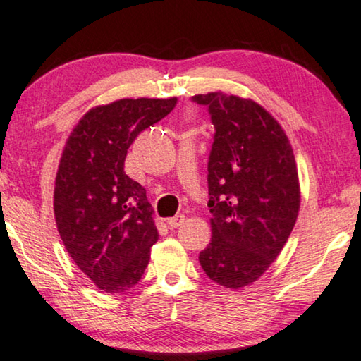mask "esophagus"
I'll return each mask as SVG.
<instances>
[{"mask_svg": "<svg viewBox=\"0 0 361 361\" xmlns=\"http://www.w3.org/2000/svg\"><path fill=\"white\" fill-rule=\"evenodd\" d=\"M184 221H185V216L177 214L174 217H169L166 222H168V227L169 228H177L179 226H182V224H184Z\"/></svg>", "mask_w": 361, "mask_h": 361, "instance_id": "obj_1", "label": "esophagus"}]
</instances>
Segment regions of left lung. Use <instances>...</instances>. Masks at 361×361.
I'll return each instance as SVG.
<instances>
[{"instance_id":"obj_1","label":"left lung","mask_w":361,"mask_h":361,"mask_svg":"<svg viewBox=\"0 0 361 361\" xmlns=\"http://www.w3.org/2000/svg\"><path fill=\"white\" fill-rule=\"evenodd\" d=\"M214 125L208 161L211 243L200 252L217 285H252L279 257L296 224V159L280 123L262 105L222 91L193 96Z\"/></svg>"}]
</instances>
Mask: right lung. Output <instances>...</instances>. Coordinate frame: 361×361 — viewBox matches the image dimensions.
Returning <instances> with one entry per match:
<instances>
[{"label":"right lung","instance_id":"right-lung-1","mask_svg":"<svg viewBox=\"0 0 361 361\" xmlns=\"http://www.w3.org/2000/svg\"><path fill=\"white\" fill-rule=\"evenodd\" d=\"M177 99H120L91 109L65 142L54 217L65 250L105 293L137 285L158 230L145 188L125 173L134 139L163 120Z\"/></svg>","mask_w":361,"mask_h":361}]
</instances>
